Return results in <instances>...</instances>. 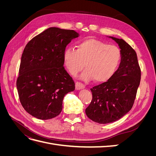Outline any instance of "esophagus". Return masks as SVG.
Returning a JSON list of instances; mask_svg holds the SVG:
<instances>
[{"label":"esophagus","mask_w":156,"mask_h":156,"mask_svg":"<svg viewBox=\"0 0 156 156\" xmlns=\"http://www.w3.org/2000/svg\"><path fill=\"white\" fill-rule=\"evenodd\" d=\"M84 88V85L82 83L77 81V82H76V83H75V88H76V90L83 89Z\"/></svg>","instance_id":"1"}]
</instances>
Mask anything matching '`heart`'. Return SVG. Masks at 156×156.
Segmentation results:
<instances>
[{"mask_svg":"<svg viewBox=\"0 0 156 156\" xmlns=\"http://www.w3.org/2000/svg\"><path fill=\"white\" fill-rule=\"evenodd\" d=\"M76 50L67 49L64 53V62L72 75L81 71L85 64L86 71L82 75L84 80L96 83L108 81L119 68L122 60L120 49L97 39L89 38L77 45Z\"/></svg>","mask_w":156,"mask_h":156,"instance_id":"b5f03b06","label":"heart"}]
</instances>
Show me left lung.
I'll return each instance as SVG.
<instances>
[{
  "mask_svg": "<svg viewBox=\"0 0 156 156\" xmlns=\"http://www.w3.org/2000/svg\"><path fill=\"white\" fill-rule=\"evenodd\" d=\"M122 53L120 66L107 81L90 88L92 99L87 116L99 124L115 122L133 105L140 81V68L135 51L122 39L111 37Z\"/></svg>",
  "mask_w": 156,
  "mask_h": 156,
  "instance_id": "obj_1",
  "label": "left lung"
}]
</instances>
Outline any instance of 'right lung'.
<instances>
[{"instance_id":"1","label":"right lung","mask_w":156,"mask_h":156,"mask_svg":"<svg viewBox=\"0 0 156 156\" xmlns=\"http://www.w3.org/2000/svg\"><path fill=\"white\" fill-rule=\"evenodd\" d=\"M78 33L51 27L30 40L21 56L17 88L24 109L41 120L58 116L67 93L75 90L64 67L66 47Z\"/></svg>"}]
</instances>
